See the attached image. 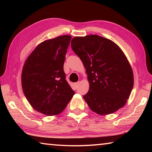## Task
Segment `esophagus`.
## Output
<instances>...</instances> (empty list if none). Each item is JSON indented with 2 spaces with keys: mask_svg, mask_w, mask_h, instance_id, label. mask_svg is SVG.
Wrapping results in <instances>:
<instances>
[{
  "mask_svg": "<svg viewBox=\"0 0 152 152\" xmlns=\"http://www.w3.org/2000/svg\"><path fill=\"white\" fill-rule=\"evenodd\" d=\"M79 83H80V82H75V83H74V87H75V88H77V87H78V85H79Z\"/></svg>",
  "mask_w": 152,
  "mask_h": 152,
  "instance_id": "34e87169",
  "label": "esophagus"
}]
</instances>
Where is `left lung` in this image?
I'll return each mask as SVG.
<instances>
[{"label":"left lung","instance_id":"1","mask_svg":"<svg viewBox=\"0 0 152 152\" xmlns=\"http://www.w3.org/2000/svg\"><path fill=\"white\" fill-rule=\"evenodd\" d=\"M71 47L88 75L89 90L83 97L90 109L104 115L124 106L134 80L132 66L121 49L97 35L74 37Z\"/></svg>","mask_w":152,"mask_h":152}]
</instances>
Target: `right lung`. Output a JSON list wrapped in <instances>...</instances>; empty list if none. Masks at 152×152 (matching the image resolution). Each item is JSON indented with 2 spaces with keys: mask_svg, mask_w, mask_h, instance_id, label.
I'll return each instance as SVG.
<instances>
[{
  "mask_svg": "<svg viewBox=\"0 0 152 152\" xmlns=\"http://www.w3.org/2000/svg\"><path fill=\"white\" fill-rule=\"evenodd\" d=\"M71 38L61 35L39 43L23 68L21 84L25 97L35 110L48 116L62 112L75 93L64 71Z\"/></svg>",
  "mask_w": 152,
  "mask_h": 152,
  "instance_id": "obj_1",
  "label": "right lung"
}]
</instances>
